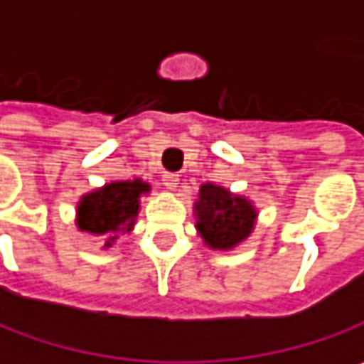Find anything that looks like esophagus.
<instances>
[{
  "instance_id": "obj_1",
  "label": "esophagus",
  "mask_w": 364,
  "mask_h": 364,
  "mask_svg": "<svg viewBox=\"0 0 364 364\" xmlns=\"http://www.w3.org/2000/svg\"><path fill=\"white\" fill-rule=\"evenodd\" d=\"M162 183H164L166 189H175L179 185V175L177 173H164L162 175Z\"/></svg>"
}]
</instances>
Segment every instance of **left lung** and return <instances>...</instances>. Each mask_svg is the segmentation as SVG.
Masks as SVG:
<instances>
[{"label": "left lung", "mask_w": 364, "mask_h": 364, "mask_svg": "<svg viewBox=\"0 0 364 364\" xmlns=\"http://www.w3.org/2000/svg\"><path fill=\"white\" fill-rule=\"evenodd\" d=\"M198 230L212 249H232L251 235L257 212L241 196H232L220 185L205 183L196 202Z\"/></svg>", "instance_id": "obj_1"}]
</instances>
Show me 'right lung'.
I'll use <instances>...</instances> for the list:
<instances>
[{"mask_svg": "<svg viewBox=\"0 0 364 364\" xmlns=\"http://www.w3.org/2000/svg\"><path fill=\"white\" fill-rule=\"evenodd\" d=\"M150 185L139 179L115 181L82 198L77 203V228L107 237L105 247H111L121 235L136 225L139 196L148 193Z\"/></svg>", "mask_w": 364, "mask_h": 364, "instance_id": "obj_1", "label": "right lung"}]
</instances>
